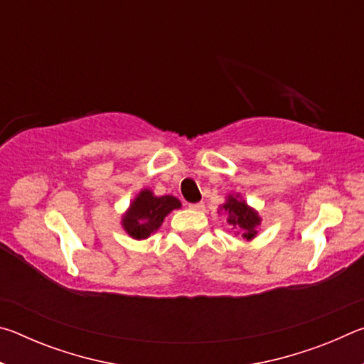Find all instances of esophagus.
I'll list each match as a JSON object with an SVG mask.
<instances>
[{
	"instance_id": "34e87169",
	"label": "esophagus",
	"mask_w": 364,
	"mask_h": 364,
	"mask_svg": "<svg viewBox=\"0 0 364 364\" xmlns=\"http://www.w3.org/2000/svg\"><path fill=\"white\" fill-rule=\"evenodd\" d=\"M191 210H204V202H197V204H189Z\"/></svg>"
}]
</instances>
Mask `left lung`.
Returning <instances> with one entry per match:
<instances>
[{"label": "left lung", "mask_w": 364, "mask_h": 364, "mask_svg": "<svg viewBox=\"0 0 364 364\" xmlns=\"http://www.w3.org/2000/svg\"><path fill=\"white\" fill-rule=\"evenodd\" d=\"M221 207H223L225 212H228V223L237 228L244 239L250 241V239L255 237V228L260 225V217L244 200L239 199V196H228L226 204Z\"/></svg>", "instance_id": "1"}]
</instances>
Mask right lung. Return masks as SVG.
I'll list each match as a JSON object with an SVG mask.
<instances>
[{"label":"right lung","instance_id":"right-lung-1","mask_svg":"<svg viewBox=\"0 0 364 364\" xmlns=\"http://www.w3.org/2000/svg\"><path fill=\"white\" fill-rule=\"evenodd\" d=\"M181 202L173 196H154L152 191L144 189L132 202L122 225L134 239H146L156 232L167 215L180 208Z\"/></svg>","mask_w":364,"mask_h":364}]
</instances>
